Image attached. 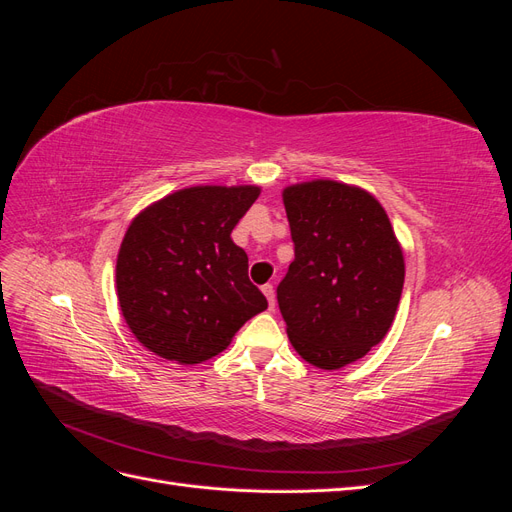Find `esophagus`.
<instances>
[{
	"label": "esophagus",
	"mask_w": 512,
	"mask_h": 512,
	"mask_svg": "<svg viewBox=\"0 0 512 512\" xmlns=\"http://www.w3.org/2000/svg\"><path fill=\"white\" fill-rule=\"evenodd\" d=\"M262 292H265V297H267V301H269V307L273 309V307H275V290H273V286H271V284H265V286H262Z\"/></svg>",
	"instance_id": "obj_1"
}]
</instances>
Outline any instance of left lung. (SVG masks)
<instances>
[{
	"instance_id": "8db88e82",
	"label": "left lung",
	"mask_w": 512,
	"mask_h": 512,
	"mask_svg": "<svg viewBox=\"0 0 512 512\" xmlns=\"http://www.w3.org/2000/svg\"><path fill=\"white\" fill-rule=\"evenodd\" d=\"M284 207L294 260L277 286L286 333L307 363L350 365L389 333L404 288V252L369 192L331 179L290 185Z\"/></svg>"
}]
</instances>
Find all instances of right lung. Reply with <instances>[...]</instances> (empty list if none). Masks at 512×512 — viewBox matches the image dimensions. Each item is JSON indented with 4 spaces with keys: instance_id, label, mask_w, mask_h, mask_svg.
<instances>
[{
    "instance_id": "1",
    "label": "right lung",
    "mask_w": 512,
    "mask_h": 512,
    "mask_svg": "<svg viewBox=\"0 0 512 512\" xmlns=\"http://www.w3.org/2000/svg\"><path fill=\"white\" fill-rule=\"evenodd\" d=\"M258 194L256 185H196L132 220L117 256V297L147 350L181 365L203 363L265 312L247 254L230 239Z\"/></svg>"
}]
</instances>
